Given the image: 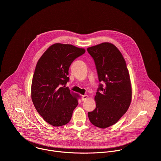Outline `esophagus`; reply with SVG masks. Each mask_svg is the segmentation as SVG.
Instances as JSON below:
<instances>
[{
  "label": "esophagus",
  "mask_w": 161,
  "mask_h": 161,
  "mask_svg": "<svg viewBox=\"0 0 161 161\" xmlns=\"http://www.w3.org/2000/svg\"><path fill=\"white\" fill-rule=\"evenodd\" d=\"M88 97V96L87 95H83V96H82V97H81V101H85Z\"/></svg>",
  "instance_id": "obj_1"
}]
</instances>
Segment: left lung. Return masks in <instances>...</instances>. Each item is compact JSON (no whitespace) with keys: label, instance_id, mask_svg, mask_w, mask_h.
<instances>
[{"label":"left lung","instance_id":"1","mask_svg":"<svg viewBox=\"0 0 161 161\" xmlns=\"http://www.w3.org/2000/svg\"><path fill=\"white\" fill-rule=\"evenodd\" d=\"M94 60L100 84L96 109L88 113L94 125L105 129L116 124L127 112L132 100V86L125 60L113 44L103 42L87 48Z\"/></svg>","mask_w":161,"mask_h":161}]
</instances>
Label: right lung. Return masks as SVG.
Wrapping results in <instances>:
<instances>
[{
    "label": "right lung",
    "mask_w": 161,
    "mask_h": 161,
    "mask_svg": "<svg viewBox=\"0 0 161 161\" xmlns=\"http://www.w3.org/2000/svg\"><path fill=\"white\" fill-rule=\"evenodd\" d=\"M85 52L72 44L55 43L38 60L31 85V97L40 115L49 124L59 127L69 122L80 96L65 85L69 68Z\"/></svg>",
    "instance_id": "obj_1"
}]
</instances>
